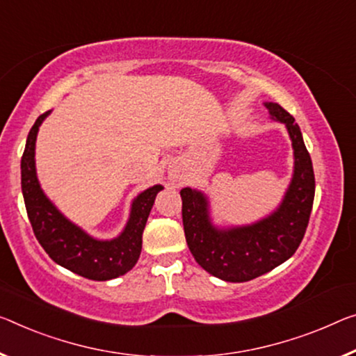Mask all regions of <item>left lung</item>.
<instances>
[{"instance_id":"8db88e82","label":"left lung","mask_w":356,"mask_h":356,"mask_svg":"<svg viewBox=\"0 0 356 356\" xmlns=\"http://www.w3.org/2000/svg\"><path fill=\"white\" fill-rule=\"evenodd\" d=\"M272 119L286 125L294 149V170L277 210L247 226L220 229L210 220L202 191L181 189L183 226L188 247L199 266L224 282H248L291 258L302 242L315 197V177L302 134L278 103H264Z\"/></svg>"}]
</instances>
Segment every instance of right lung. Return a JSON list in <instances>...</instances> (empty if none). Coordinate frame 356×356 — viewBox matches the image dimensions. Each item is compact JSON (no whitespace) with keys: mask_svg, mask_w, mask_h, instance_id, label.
<instances>
[{"mask_svg":"<svg viewBox=\"0 0 356 356\" xmlns=\"http://www.w3.org/2000/svg\"><path fill=\"white\" fill-rule=\"evenodd\" d=\"M49 113L51 111L41 114L33 124L20 162L22 193L33 232L51 259L65 269L97 282L121 277L132 269L140 258L141 237L147 216L157 193L163 188L156 184L135 197L129 221L116 238L98 240L90 237L57 210L38 181L35 165L36 135Z\"/></svg>","mask_w":356,"mask_h":356,"instance_id":"obj_1","label":"right lung"}]
</instances>
